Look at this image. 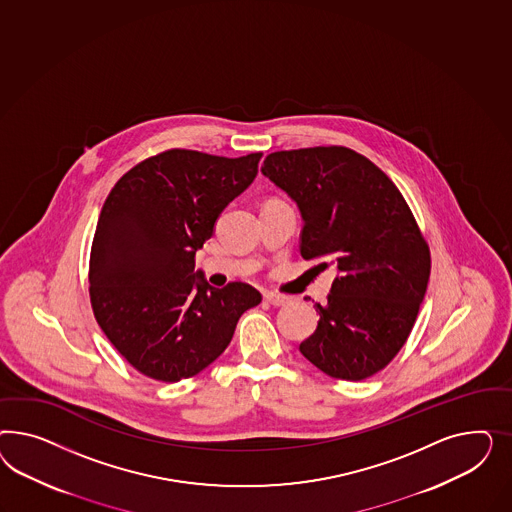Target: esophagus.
Here are the masks:
<instances>
[{"label":"esophagus","instance_id":"34e87169","mask_svg":"<svg viewBox=\"0 0 512 512\" xmlns=\"http://www.w3.org/2000/svg\"><path fill=\"white\" fill-rule=\"evenodd\" d=\"M264 302H268L270 306H285L287 298L285 296L274 295V293H264Z\"/></svg>","mask_w":512,"mask_h":512}]
</instances>
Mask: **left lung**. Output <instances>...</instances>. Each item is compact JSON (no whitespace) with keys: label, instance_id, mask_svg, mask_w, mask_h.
<instances>
[{"label":"left lung","instance_id":"8db88e82","mask_svg":"<svg viewBox=\"0 0 512 512\" xmlns=\"http://www.w3.org/2000/svg\"><path fill=\"white\" fill-rule=\"evenodd\" d=\"M261 172L300 210V255L338 272L300 353L330 377H372L409 338L430 279V249L407 202L343 146L274 152Z\"/></svg>","mask_w":512,"mask_h":512}]
</instances>
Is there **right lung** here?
<instances>
[{"mask_svg": "<svg viewBox=\"0 0 512 512\" xmlns=\"http://www.w3.org/2000/svg\"><path fill=\"white\" fill-rule=\"evenodd\" d=\"M263 154L167 150L135 165L101 208L90 255L93 315L140 373L176 383L210 366L261 293L195 272L217 217L257 176Z\"/></svg>", "mask_w": 512, "mask_h": 512, "instance_id": "add662e5", "label": "right lung"}]
</instances>
